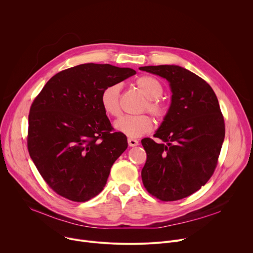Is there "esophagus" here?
<instances>
[{"label":"esophagus","instance_id":"34e87169","mask_svg":"<svg viewBox=\"0 0 253 253\" xmlns=\"http://www.w3.org/2000/svg\"><path fill=\"white\" fill-rule=\"evenodd\" d=\"M128 144H129L130 147H134V146L138 145L139 142H138V140H136L134 138H128Z\"/></svg>","mask_w":253,"mask_h":253}]
</instances>
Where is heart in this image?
<instances>
[{
	"instance_id": "b5f03b06",
	"label": "heart",
	"mask_w": 253,
	"mask_h": 253,
	"mask_svg": "<svg viewBox=\"0 0 253 253\" xmlns=\"http://www.w3.org/2000/svg\"><path fill=\"white\" fill-rule=\"evenodd\" d=\"M135 85L146 97L143 103L141 112L147 111L158 121H162L168 112L166 104L160 100L163 93L161 82L150 75H143L136 79ZM120 90L119 84H110L103 88L100 94V104L104 112L112 117H118L121 114L120 107ZM117 131L125 134L130 138H138L150 132L153 128V120L147 114L136 116H124L114 123Z\"/></svg>"
}]
</instances>
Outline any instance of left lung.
I'll use <instances>...</instances> for the list:
<instances>
[{"mask_svg":"<svg viewBox=\"0 0 253 253\" xmlns=\"http://www.w3.org/2000/svg\"><path fill=\"white\" fill-rule=\"evenodd\" d=\"M142 71L165 78L172 99L154 137L141 143L147 159L141 171L144 187L162 201L185 198L212 176L225 136L224 118L210 85L192 72L175 65L145 66Z\"/></svg>","mask_w":253,"mask_h":253,"instance_id":"1","label":"left lung"}]
</instances>
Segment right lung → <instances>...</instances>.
Segmentation results:
<instances>
[{
  "instance_id": "1",
  "label": "right lung",
  "mask_w": 253,
  "mask_h": 253,
  "mask_svg": "<svg viewBox=\"0 0 253 253\" xmlns=\"http://www.w3.org/2000/svg\"><path fill=\"white\" fill-rule=\"evenodd\" d=\"M136 74L130 68L82 64L53 76L33 101L28 150L45 182L69 200L85 202L104 188L110 169L127 149L114 132L100 94Z\"/></svg>"
}]
</instances>
